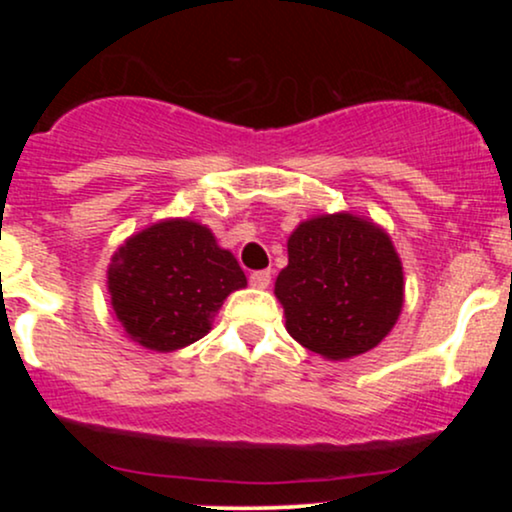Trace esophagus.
Segmentation results:
<instances>
[{
    "label": "esophagus",
    "mask_w": 512,
    "mask_h": 512,
    "mask_svg": "<svg viewBox=\"0 0 512 512\" xmlns=\"http://www.w3.org/2000/svg\"><path fill=\"white\" fill-rule=\"evenodd\" d=\"M272 284V274L264 269V272H252L250 274V286L252 289H267V286Z\"/></svg>",
    "instance_id": "34e87169"
}]
</instances>
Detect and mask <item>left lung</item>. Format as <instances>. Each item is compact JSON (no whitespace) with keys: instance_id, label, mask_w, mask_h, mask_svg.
Here are the masks:
<instances>
[{"instance_id":"left-lung-1","label":"left lung","mask_w":512,"mask_h":512,"mask_svg":"<svg viewBox=\"0 0 512 512\" xmlns=\"http://www.w3.org/2000/svg\"><path fill=\"white\" fill-rule=\"evenodd\" d=\"M274 281L286 332L327 361L375 349L404 308V269L390 233L351 211L317 214L289 236Z\"/></svg>"}]
</instances>
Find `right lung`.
<instances>
[{"label":"right lung","instance_id":"obj_1","mask_svg":"<svg viewBox=\"0 0 512 512\" xmlns=\"http://www.w3.org/2000/svg\"><path fill=\"white\" fill-rule=\"evenodd\" d=\"M243 269L195 219H163L129 236L108 264V293L132 342L158 354L195 344L211 330Z\"/></svg>","mask_w":512,"mask_h":512}]
</instances>
